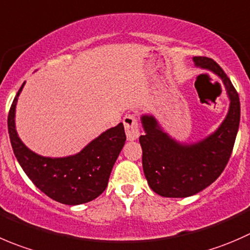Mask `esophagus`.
<instances>
[{"label":"esophagus","instance_id":"esophagus-1","mask_svg":"<svg viewBox=\"0 0 250 250\" xmlns=\"http://www.w3.org/2000/svg\"><path fill=\"white\" fill-rule=\"evenodd\" d=\"M124 126H125V132L126 137L128 141H135L140 137V126H138L137 119L135 118V115L127 114L124 118Z\"/></svg>","mask_w":250,"mask_h":250}]
</instances>
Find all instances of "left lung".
Listing matches in <instances>:
<instances>
[{
  "instance_id": "1",
  "label": "left lung",
  "mask_w": 250,
  "mask_h": 250,
  "mask_svg": "<svg viewBox=\"0 0 250 250\" xmlns=\"http://www.w3.org/2000/svg\"><path fill=\"white\" fill-rule=\"evenodd\" d=\"M197 68L211 71L222 81L229 97L227 114L219 127L197 142L171 137L157 118L141 115L142 167L150 188L167 198H186L203 191L221 175L231 157L241 119L237 91L221 66L207 57H193Z\"/></svg>"
}]
</instances>
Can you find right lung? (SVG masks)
Instances as JSON below:
<instances>
[{
    "instance_id": "right-lung-1",
    "label": "right lung",
    "mask_w": 250,
    "mask_h": 250,
    "mask_svg": "<svg viewBox=\"0 0 250 250\" xmlns=\"http://www.w3.org/2000/svg\"><path fill=\"white\" fill-rule=\"evenodd\" d=\"M21 85L8 114V133L14 155L29 179L46 196L66 206H79L97 198L105 189L125 145L123 123L91 141L79 153L66 157H43L33 152L19 138L16 127V108Z\"/></svg>"
}]
</instances>
